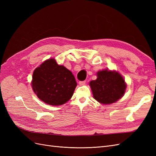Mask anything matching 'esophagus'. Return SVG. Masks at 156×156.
<instances>
[{
	"label": "esophagus",
	"instance_id": "obj_1",
	"mask_svg": "<svg viewBox=\"0 0 156 156\" xmlns=\"http://www.w3.org/2000/svg\"><path fill=\"white\" fill-rule=\"evenodd\" d=\"M85 83H86V81H80V82L79 83V85H80V86H83V85H84V84H85Z\"/></svg>",
	"mask_w": 156,
	"mask_h": 156
}]
</instances>
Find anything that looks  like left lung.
I'll return each instance as SVG.
<instances>
[{"instance_id":"left-lung-1","label":"left lung","mask_w":156,"mask_h":156,"mask_svg":"<svg viewBox=\"0 0 156 156\" xmlns=\"http://www.w3.org/2000/svg\"><path fill=\"white\" fill-rule=\"evenodd\" d=\"M94 98L102 104L117 101L126 92V83L123 77L116 71H99L97 79L90 82Z\"/></svg>"}]
</instances>
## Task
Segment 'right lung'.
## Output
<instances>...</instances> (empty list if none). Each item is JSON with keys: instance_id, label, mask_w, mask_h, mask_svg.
Listing matches in <instances>:
<instances>
[{"instance_id": "right-lung-1", "label": "right lung", "mask_w": 156, "mask_h": 156, "mask_svg": "<svg viewBox=\"0 0 156 156\" xmlns=\"http://www.w3.org/2000/svg\"><path fill=\"white\" fill-rule=\"evenodd\" d=\"M32 87L40 100L51 105H61L72 97L77 87L74 75L54 58L47 60L35 69Z\"/></svg>"}]
</instances>
